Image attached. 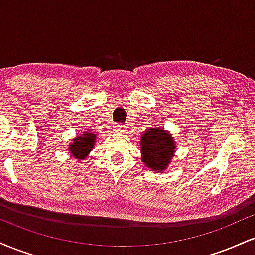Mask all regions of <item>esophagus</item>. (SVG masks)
Instances as JSON below:
<instances>
[{
    "label": "esophagus",
    "instance_id": "obj_1",
    "mask_svg": "<svg viewBox=\"0 0 255 255\" xmlns=\"http://www.w3.org/2000/svg\"><path fill=\"white\" fill-rule=\"evenodd\" d=\"M126 130H127V126L124 124H116L115 131H118V133H126Z\"/></svg>",
    "mask_w": 255,
    "mask_h": 255
}]
</instances>
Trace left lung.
I'll return each instance as SVG.
<instances>
[{"label": "left lung", "instance_id": "left-lung-1", "mask_svg": "<svg viewBox=\"0 0 255 255\" xmlns=\"http://www.w3.org/2000/svg\"><path fill=\"white\" fill-rule=\"evenodd\" d=\"M174 152L175 142L171 136L159 128H151L141 137V159L152 170L165 169Z\"/></svg>", "mask_w": 255, "mask_h": 255}]
</instances>
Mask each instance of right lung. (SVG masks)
Masks as SVG:
<instances>
[{
  "label": "right lung",
  "mask_w": 255,
  "mask_h": 255,
  "mask_svg": "<svg viewBox=\"0 0 255 255\" xmlns=\"http://www.w3.org/2000/svg\"><path fill=\"white\" fill-rule=\"evenodd\" d=\"M93 145H95V135L86 133L78 139H74V142L69 146V148H71V153H73V156H75L77 159H85Z\"/></svg>",
  "instance_id": "right-lung-1"
}]
</instances>
